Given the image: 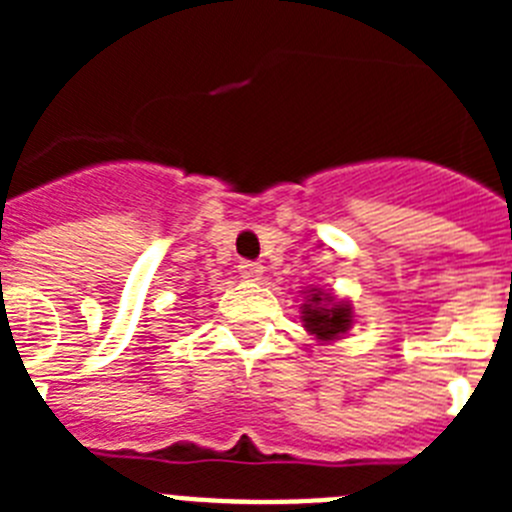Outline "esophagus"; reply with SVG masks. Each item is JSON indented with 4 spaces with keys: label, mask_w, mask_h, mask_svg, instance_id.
<instances>
[{
    "label": "esophagus",
    "mask_w": 512,
    "mask_h": 512,
    "mask_svg": "<svg viewBox=\"0 0 512 512\" xmlns=\"http://www.w3.org/2000/svg\"><path fill=\"white\" fill-rule=\"evenodd\" d=\"M238 271H241L243 279H248V282H256V279H261V274H264V266H261L259 261H241Z\"/></svg>",
    "instance_id": "obj_1"
}]
</instances>
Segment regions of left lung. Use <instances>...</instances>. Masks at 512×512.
I'll list each match as a JSON object with an SVG mask.
<instances>
[{
  "label": "left lung",
  "instance_id": "1",
  "mask_svg": "<svg viewBox=\"0 0 512 512\" xmlns=\"http://www.w3.org/2000/svg\"><path fill=\"white\" fill-rule=\"evenodd\" d=\"M302 320H305V328L315 333L320 341H333L351 328V307L333 302V297L323 292H315L310 297V305H302Z\"/></svg>",
  "mask_w": 512,
  "mask_h": 512
}]
</instances>
